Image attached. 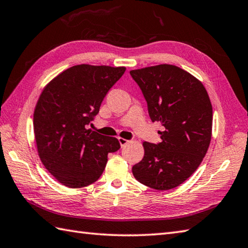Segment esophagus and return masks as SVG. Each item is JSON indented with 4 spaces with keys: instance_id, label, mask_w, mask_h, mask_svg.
I'll list each match as a JSON object with an SVG mask.
<instances>
[{
    "instance_id": "34e87169",
    "label": "esophagus",
    "mask_w": 248,
    "mask_h": 248,
    "mask_svg": "<svg viewBox=\"0 0 248 248\" xmlns=\"http://www.w3.org/2000/svg\"><path fill=\"white\" fill-rule=\"evenodd\" d=\"M118 140H119V143H120V146H121V147H124V146L128 145V144L130 143L129 140H125V139H123V138H118Z\"/></svg>"
}]
</instances>
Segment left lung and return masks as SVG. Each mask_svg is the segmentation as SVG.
<instances>
[{"label":"left lung","mask_w":248,"mask_h":248,"mask_svg":"<svg viewBox=\"0 0 248 248\" xmlns=\"http://www.w3.org/2000/svg\"><path fill=\"white\" fill-rule=\"evenodd\" d=\"M148 104L152 121L164 127L162 141H144V157L132 167L146 186L166 191L191 177L207 154L213 110L207 89L197 78L177 66L161 64L131 70Z\"/></svg>","instance_id":"left-lung-1"}]
</instances>
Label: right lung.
I'll list each match as a JSON object with an SVG mask.
<instances>
[{"label":"right lung","mask_w":248,"mask_h":248,"mask_svg":"<svg viewBox=\"0 0 248 248\" xmlns=\"http://www.w3.org/2000/svg\"><path fill=\"white\" fill-rule=\"evenodd\" d=\"M124 71L125 67L72 66L41 92L34 110L37 151L62 186L78 188L96 182L108 155L120 148L117 139L93 132L87 125Z\"/></svg>","instance_id":"obj_1"}]
</instances>
